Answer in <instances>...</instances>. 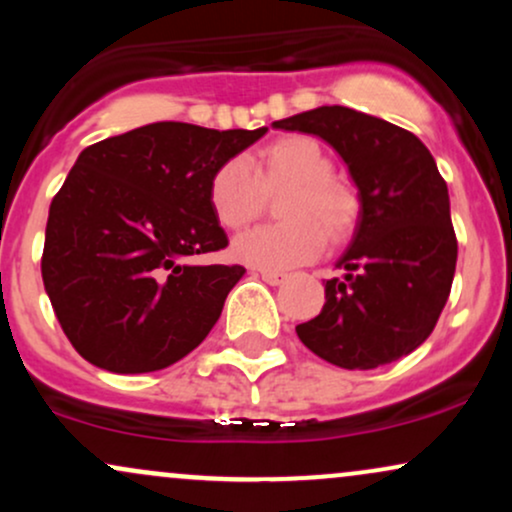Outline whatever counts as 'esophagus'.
Segmentation results:
<instances>
[{
  "label": "esophagus",
  "mask_w": 512,
  "mask_h": 512,
  "mask_svg": "<svg viewBox=\"0 0 512 512\" xmlns=\"http://www.w3.org/2000/svg\"><path fill=\"white\" fill-rule=\"evenodd\" d=\"M260 276H262V281H267L269 286H279L286 281L284 272H269V269H260Z\"/></svg>",
  "instance_id": "34e87169"
}]
</instances>
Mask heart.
Here are the masks:
<instances>
[{"mask_svg": "<svg viewBox=\"0 0 512 512\" xmlns=\"http://www.w3.org/2000/svg\"><path fill=\"white\" fill-rule=\"evenodd\" d=\"M334 163L313 137L291 134L257 151L219 163L209 180V207L226 231H243L262 214L267 197L289 190L279 202L284 223L245 233L233 257L250 267L284 272L313 262L356 221V199L332 180Z\"/></svg>", "mask_w": 512, "mask_h": 512, "instance_id": "heart-1", "label": "heart"}]
</instances>
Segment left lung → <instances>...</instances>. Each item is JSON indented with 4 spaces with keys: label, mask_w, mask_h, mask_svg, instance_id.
<instances>
[{
    "label": "left lung",
    "mask_w": 512,
    "mask_h": 512,
    "mask_svg": "<svg viewBox=\"0 0 512 512\" xmlns=\"http://www.w3.org/2000/svg\"><path fill=\"white\" fill-rule=\"evenodd\" d=\"M317 134L344 158L358 187V223L325 284L320 315L296 327L313 354L370 370L411 354L436 327L450 296L457 238L450 197L431 151L407 129L344 105L274 122Z\"/></svg>",
    "instance_id": "1"
}]
</instances>
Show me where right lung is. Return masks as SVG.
Returning <instances> with one entry per match:
<instances>
[{
    "instance_id": "add662e5",
    "label": "right lung",
    "mask_w": 512,
    "mask_h": 512,
    "mask_svg": "<svg viewBox=\"0 0 512 512\" xmlns=\"http://www.w3.org/2000/svg\"><path fill=\"white\" fill-rule=\"evenodd\" d=\"M260 129L154 122L86 146L50 204L40 269L64 334L93 366L151 373L204 342L240 264H190L223 250L211 173Z\"/></svg>"
}]
</instances>
